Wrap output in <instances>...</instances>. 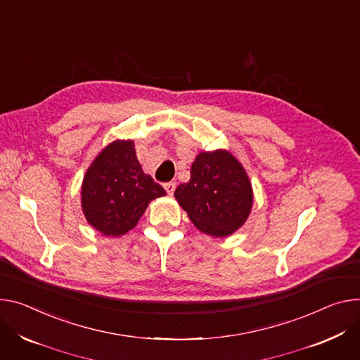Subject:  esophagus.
I'll list each match as a JSON object with an SVG mask.
<instances>
[{
	"instance_id": "esophagus-1",
	"label": "esophagus",
	"mask_w": 360,
	"mask_h": 360,
	"mask_svg": "<svg viewBox=\"0 0 360 360\" xmlns=\"http://www.w3.org/2000/svg\"><path fill=\"white\" fill-rule=\"evenodd\" d=\"M163 188L167 189V192H168L169 195H172L174 191H175V188H176V184H175V182H167L165 185H163Z\"/></svg>"
}]
</instances>
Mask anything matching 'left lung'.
I'll list each match as a JSON object with an SVG mask.
<instances>
[{
	"mask_svg": "<svg viewBox=\"0 0 360 360\" xmlns=\"http://www.w3.org/2000/svg\"><path fill=\"white\" fill-rule=\"evenodd\" d=\"M175 198L198 230L226 237L250 215L252 189L241 163L230 152H201L191 167L189 182L175 189Z\"/></svg>",
	"mask_w": 360,
	"mask_h": 360,
	"instance_id": "left-lung-1",
	"label": "left lung"
}]
</instances>
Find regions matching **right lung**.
I'll list each match as a JSON object with an SVG mask.
<instances>
[{"instance_id": "1", "label": "right lung", "mask_w": 360, "mask_h": 360, "mask_svg": "<svg viewBox=\"0 0 360 360\" xmlns=\"http://www.w3.org/2000/svg\"><path fill=\"white\" fill-rule=\"evenodd\" d=\"M167 195L150 175L143 174L132 141L106 146L87 169L82 186V207L97 231L119 237L138 224L148 204Z\"/></svg>"}]
</instances>
